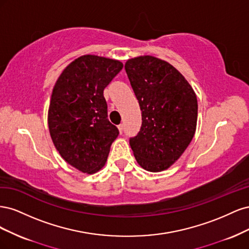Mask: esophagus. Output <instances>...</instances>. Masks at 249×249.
Instances as JSON below:
<instances>
[{
	"instance_id": "1",
	"label": "esophagus",
	"mask_w": 249,
	"mask_h": 249,
	"mask_svg": "<svg viewBox=\"0 0 249 249\" xmlns=\"http://www.w3.org/2000/svg\"><path fill=\"white\" fill-rule=\"evenodd\" d=\"M118 130H119V133L122 134L123 132H124V124H120L119 125H118Z\"/></svg>"
}]
</instances>
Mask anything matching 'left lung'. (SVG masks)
<instances>
[{
	"mask_svg": "<svg viewBox=\"0 0 249 249\" xmlns=\"http://www.w3.org/2000/svg\"><path fill=\"white\" fill-rule=\"evenodd\" d=\"M124 69L142 116L139 133L130 138L135 159L150 172L167 169L195 134L196 94L176 67L154 56L129 59Z\"/></svg>",
	"mask_w": 249,
	"mask_h": 249,
	"instance_id": "obj_1",
	"label": "left lung"
}]
</instances>
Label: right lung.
<instances>
[{"instance_id": "add662e5", "label": "right lung", "mask_w": 249, "mask_h": 249, "mask_svg": "<svg viewBox=\"0 0 249 249\" xmlns=\"http://www.w3.org/2000/svg\"><path fill=\"white\" fill-rule=\"evenodd\" d=\"M118 60L84 55L73 60L53 88L48 124L60 156L92 175L106 164L118 129L108 119L104 89L123 70Z\"/></svg>"}]
</instances>
